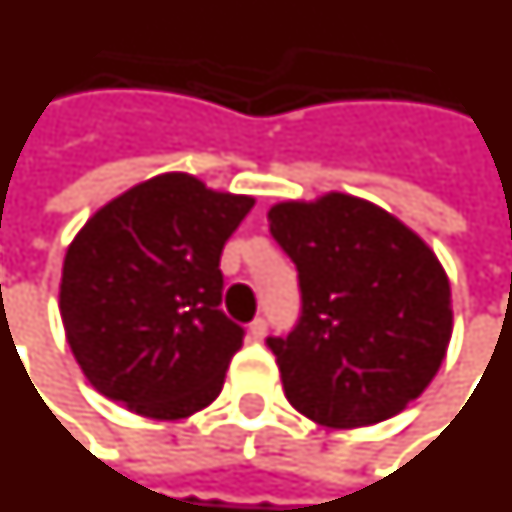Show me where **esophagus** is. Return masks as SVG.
Returning <instances> with one entry per match:
<instances>
[{"instance_id": "obj_1", "label": "esophagus", "mask_w": 512, "mask_h": 512, "mask_svg": "<svg viewBox=\"0 0 512 512\" xmlns=\"http://www.w3.org/2000/svg\"><path fill=\"white\" fill-rule=\"evenodd\" d=\"M268 333V320L266 317H255L252 323H249V336L255 339V342H263Z\"/></svg>"}]
</instances>
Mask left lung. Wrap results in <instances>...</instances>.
<instances>
[{"label": "left lung", "instance_id": "obj_1", "mask_svg": "<svg viewBox=\"0 0 512 512\" xmlns=\"http://www.w3.org/2000/svg\"><path fill=\"white\" fill-rule=\"evenodd\" d=\"M268 222L301 293L293 331L266 339L290 404L333 429L404 410L434 380L453 331L434 252L382 208L339 192L279 203Z\"/></svg>", "mask_w": 512, "mask_h": 512}]
</instances>
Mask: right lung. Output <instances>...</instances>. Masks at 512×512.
Instances as JSON below:
<instances>
[{
  "label": "right lung",
  "instance_id": "1",
  "mask_svg": "<svg viewBox=\"0 0 512 512\" xmlns=\"http://www.w3.org/2000/svg\"><path fill=\"white\" fill-rule=\"evenodd\" d=\"M255 200L165 173L100 208L67 249V342L94 388L154 420L217 399L244 328L219 304L225 241Z\"/></svg>",
  "mask_w": 512,
  "mask_h": 512
}]
</instances>
